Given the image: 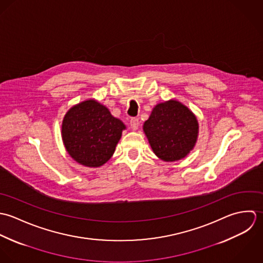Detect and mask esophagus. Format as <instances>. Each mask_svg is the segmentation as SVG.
<instances>
[{
	"label": "esophagus",
	"instance_id": "34e87169",
	"mask_svg": "<svg viewBox=\"0 0 263 263\" xmlns=\"http://www.w3.org/2000/svg\"><path fill=\"white\" fill-rule=\"evenodd\" d=\"M139 126V120L137 118H132L130 120V127L132 130H137Z\"/></svg>",
	"mask_w": 263,
	"mask_h": 263
}]
</instances>
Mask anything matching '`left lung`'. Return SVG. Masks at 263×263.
<instances>
[{
  "label": "left lung",
  "mask_w": 263,
  "mask_h": 263,
  "mask_svg": "<svg viewBox=\"0 0 263 263\" xmlns=\"http://www.w3.org/2000/svg\"><path fill=\"white\" fill-rule=\"evenodd\" d=\"M198 128L195 115L176 100L156 105L143 125L154 153L164 161L187 157L195 146Z\"/></svg>",
  "instance_id": "1"
}]
</instances>
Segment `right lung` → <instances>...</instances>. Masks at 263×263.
<instances>
[{
	"label": "right lung",
	"instance_id": "right-lung-1",
	"mask_svg": "<svg viewBox=\"0 0 263 263\" xmlns=\"http://www.w3.org/2000/svg\"><path fill=\"white\" fill-rule=\"evenodd\" d=\"M125 129L124 123L111 116L107 107L88 100L67 111L62 123V138L74 160L98 167L111 158Z\"/></svg>",
	"mask_w": 263,
	"mask_h": 263
}]
</instances>
